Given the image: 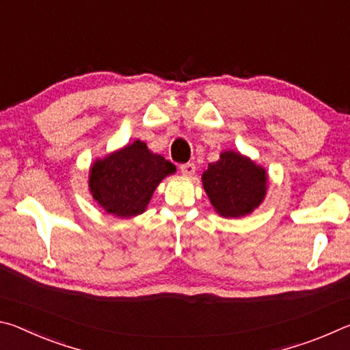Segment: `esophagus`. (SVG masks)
<instances>
[{
    "mask_svg": "<svg viewBox=\"0 0 350 350\" xmlns=\"http://www.w3.org/2000/svg\"><path fill=\"white\" fill-rule=\"evenodd\" d=\"M180 173L185 177H193L194 173H196V165H194V163L180 165Z\"/></svg>",
    "mask_w": 350,
    "mask_h": 350,
    "instance_id": "1",
    "label": "esophagus"
}]
</instances>
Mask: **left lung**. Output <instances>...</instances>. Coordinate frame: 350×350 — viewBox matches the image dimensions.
Returning <instances> with one entry per match:
<instances>
[{"label": "left lung", "instance_id": "left-lung-1", "mask_svg": "<svg viewBox=\"0 0 350 350\" xmlns=\"http://www.w3.org/2000/svg\"><path fill=\"white\" fill-rule=\"evenodd\" d=\"M202 185L213 208L222 217H242L264 202L269 176L250 157L239 151L225 150L217 162L208 163Z\"/></svg>", "mask_w": 350, "mask_h": 350}]
</instances>
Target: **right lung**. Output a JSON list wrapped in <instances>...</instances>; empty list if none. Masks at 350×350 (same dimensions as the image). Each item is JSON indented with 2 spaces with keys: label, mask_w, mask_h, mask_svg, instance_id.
<instances>
[{
  "label": "right lung",
  "mask_w": 350,
  "mask_h": 350,
  "mask_svg": "<svg viewBox=\"0 0 350 350\" xmlns=\"http://www.w3.org/2000/svg\"><path fill=\"white\" fill-rule=\"evenodd\" d=\"M173 173V163L137 139L103 159H96L90 168L88 187L108 215L126 219L142 215L154 189Z\"/></svg>",
  "instance_id": "1"
}]
</instances>
